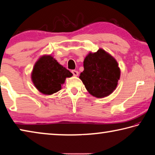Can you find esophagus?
I'll use <instances>...</instances> for the list:
<instances>
[{
  "mask_svg": "<svg viewBox=\"0 0 155 155\" xmlns=\"http://www.w3.org/2000/svg\"><path fill=\"white\" fill-rule=\"evenodd\" d=\"M72 73L73 75L75 76V77H77V76L78 75V71H77V70H72Z\"/></svg>",
  "mask_w": 155,
  "mask_h": 155,
  "instance_id": "34e87169",
  "label": "esophagus"
}]
</instances>
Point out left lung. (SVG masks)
<instances>
[{"mask_svg":"<svg viewBox=\"0 0 155 155\" xmlns=\"http://www.w3.org/2000/svg\"><path fill=\"white\" fill-rule=\"evenodd\" d=\"M84 70L79 78L89 93L96 98L108 96L117 85L120 77L118 64L103 49L90 52L83 61Z\"/></svg>","mask_w":155,"mask_h":155,"instance_id":"1","label":"left lung"}]
</instances>
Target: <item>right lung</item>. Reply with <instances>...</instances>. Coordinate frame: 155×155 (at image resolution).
I'll return each mask as SVG.
<instances>
[{
	"label": "right lung",
	"instance_id": "right-lung-1",
	"mask_svg": "<svg viewBox=\"0 0 155 155\" xmlns=\"http://www.w3.org/2000/svg\"><path fill=\"white\" fill-rule=\"evenodd\" d=\"M72 75L51 55H44L34 65L31 78L35 87L41 93L51 95L61 90L65 78Z\"/></svg>",
	"mask_w": 155,
	"mask_h": 155
}]
</instances>
